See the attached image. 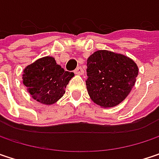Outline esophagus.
I'll return each mask as SVG.
<instances>
[{"label": "esophagus", "mask_w": 159, "mask_h": 159, "mask_svg": "<svg viewBox=\"0 0 159 159\" xmlns=\"http://www.w3.org/2000/svg\"><path fill=\"white\" fill-rule=\"evenodd\" d=\"M75 75H82L83 74H84V70H83V68L79 66V67H77L75 70Z\"/></svg>", "instance_id": "34e87169"}]
</instances>
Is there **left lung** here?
<instances>
[{"instance_id":"1","label":"left lung","mask_w":159,"mask_h":159,"mask_svg":"<svg viewBox=\"0 0 159 159\" xmlns=\"http://www.w3.org/2000/svg\"><path fill=\"white\" fill-rule=\"evenodd\" d=\"M86 73L89 96L95 104L107 108L125 99L135 85L138 67L124 54L99 50L88 57Z\"/></svg>"}]
</instances>
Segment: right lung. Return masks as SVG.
I'll return each mask as SVG.
<instances>
[{
  "label": "right lung",
  "instance_id": "add662e5",
  "mask_svg": "<svg viewBox=\"0 0 159 159\" xmlns=\"http://www.w3.org/2000/svg\"><path fill=\"white\" fill-rule=\"evenodd\" d=\"M74 73L65 71L53 57L38 59L23 70L22 83L37 102L52 105L65 93V87Z\"/></svg>",
  "mask_w": 159,
  "mask_h": 159
}]
</instances>
